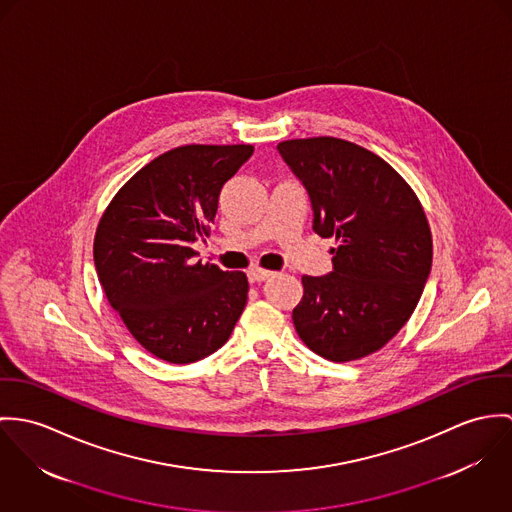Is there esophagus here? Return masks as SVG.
<instances>
[{
    "label": "esophagus",
    "mask_w": 512,
    "mask_h": 512,
    "mask_svg": "<svg viewBox=\"0 0 512 512\" xmlns=\"http://www.w3.org/2000/svg\"><path fill=\"white\" fill-rule=\"evenodd\" d=\"M273 275H275L273 271H267V269H259V267H255V269H251V271L247 273V277H249V283H263V281L271 279Z\"/></svg>",
    "instance_id": "1"
}]
</instances>
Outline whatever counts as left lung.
<instances>
[{"label":"left lung","instance_id":"obj_1","mask_svg":"<svg viewBox=\"0 0 512 512\" xmlns=\"http://www.w3.org/2000/svg\"><path fill=\"white\" fill-rule=\"evenodd\" d=\"M308 192L322 237H336L334 269L302 277L294 328L314 353L343 363L381 349L414 312L432 269L426 214L389 163L336 137L277 145Z\"/></svg>","mask_w":512,"mask_h":512}]
</instances>
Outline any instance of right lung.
<instances>
[{
	"instance_id": "right-lung-1",
	"label": "right lung",
	"mask_w": 512,
	"mask_h": 512,
	"mask_svg": "<svg viewBox=\"0 0 512 512\" xmlns=\"http://www.w3.org/2000/svg\"><path fill=\"white\" fill-rule=\"evenodd\" d=\"M251 145H184L137 172L100 220L94 263L131 336L169 363H194L228 341L247 302V277L200 261L229 178Z\"/></svg>"
}]
</instances>
